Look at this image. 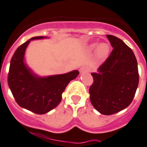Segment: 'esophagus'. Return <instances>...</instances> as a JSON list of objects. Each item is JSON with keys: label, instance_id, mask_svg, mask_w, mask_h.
I'll use <instances>...</instances> for the list:
<instances>
[{"label": "esophagus", "instance_id": "1", "mask_svg": "<svg viewBox=\"0 0 147 147\" xmlns=\"http://www.w3.org/2000/svg\"><path fill=\"white\" fill-rule=\"evenodd\" d=\"M89 71V69L88 67H86V66H83L80 69V71L83 73V72H86V71Z\"/></svg>", "mask_w": 147, "mask_h": 147}]
</instances>
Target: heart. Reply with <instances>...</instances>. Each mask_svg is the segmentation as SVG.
Segmentation results:
<instances>
[{
    "mask_svg": "<svg viewBox=\"0 0 147 147\" xmlns=\"http://www.w3.org/2000/svg\"><path fill=\"white\" fill-rule=\"evenodd\" d=\"M96 45H92L90 46V51H94L95 48H96ZM109 47L107 44H105V43H102L100 44L96 48V54H97V57L100 59H103L105 57H107V55L109 54Z\"/></svg>",
    "mask_w": 147,
    "mask_h": 147,
    "instance_id": "b5f03b06",
    "label": "heart"
}]
</instances>
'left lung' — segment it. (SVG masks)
Instances as JSON below:
<instances>
[{"mask_svg": "<svg viewBox=\"0 0 147 147\" xmlns=\"http://www.w3.org/2000/svg\"><path fill=\"white\" fill-rule=\"evenodd\" d=\"M113 47L107 60L93 72L89 89L93 107L102 115H113L132 102L139 84L138 62L132 50L115 36L107 34Z\"/></svg>", "mask_w": 147, "mask_h": 147, "instance_id": "8db88e82", "label": "left lung"}]
</instances>
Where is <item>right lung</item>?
Masks as SVG:
<instances>
[{
    "mask_svg": "<svg viewBox=\"0 0 147 147\" xmlns=\"http://www.w3.org/2000/svg\"><path fill=\"white\" fill-rule=\"evenodd\" d=\"M46 38L34 37L20 45L12 57L8 74V85L19 106L36 114H45L57 107L66 86L79 74L78 70L68 73L40 77L24 61L26 47L32 40Z\"/></svg>",
    "mask_w": 147,
    "mask_h": 147,
    "instance_id": "1",
    "label": "right lung"
}]
</instances>
